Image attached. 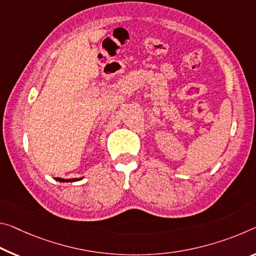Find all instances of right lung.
<instances>
[{
  "label": "right lung",
  "instance_id": "add662e5",
  "mask_svg": "<svg viewBox=\"0 0 256 256\" xmlns=\"http://www.w3.org/2000/svg\"><path fill=\"white\" fill-rule=\"evenodd\" d=\"M56 180L59 182H74V181L82 180V178H80V179H62V178H56Z\"/></svg>",
  "mask_w": 256,
  "mask_h": 256
}]
</instances>
